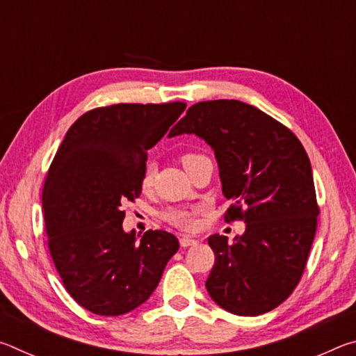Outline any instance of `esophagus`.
<instances>
[{
  "label": "esophagus",
  "mask_w": 356,
  "mask_h": 356,
  "mask_svg": "<svg viewBox=\"0 0 356 356\" xmlns=\"http://www.w3.org/2000/svg\"><path fill=\"white\" fill-rule=\"evenodd\" d=\"M191 245H196V240L191 238V237H182L180 238V246L182 248H186V246H191Z\"/></svg>",
  "instance_id": "esophagus-1"
}]
</instances>
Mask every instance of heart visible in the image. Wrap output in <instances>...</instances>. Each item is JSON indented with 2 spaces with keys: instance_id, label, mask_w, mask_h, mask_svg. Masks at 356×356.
Masks as SVG:
<instances>
[{
  "instance_id": "b5f03b06",
  "label": "heart",
  "mask_w": 356,
  "mask_h": 356,
  "mask_svg": "<svg viewBox=\"0 0 356 356\" xmlns=\"http://www.w3.org/2000/svg\"><path fill=\"white\" fill-rule=\"evenodd\" d=\"M201 159H206V156L201 154H195V152L184 154L182 165L186 170V168H190L193 163H196V161ZM152 180H154V165L147 163L146 168H144L141 184H143V186H149L150 184H152ZM197 213H200V210H196V209H191V210L190 209H170L163 213V218L170 222V225L182 229V231H195V229L197 227Z\"/></svg>"
}]
</instances>
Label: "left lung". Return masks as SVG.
Returning a JSON list of instances; mask_svg holds the SVG:
<instances>
[{
  "mask_svg": "<svg viewBox=\"0 0 356 356\" xmlns=\"http://www.w3.org/2000/svg\"><path fill=\"white\" fill-rule=\"evenodd\" d=\"M195 134L213 149L227 222H246L243 236L209 237L215 264L206 281L216 305L237 316L280 306L301 280L321 213L309 156L286 125L240 100L188 108L171 136Z\"/></svg>",
  "mask_w": 356,
  "mask_h": 356,
  "instance_id": "obj_1",
  "label": "left lung"
}]
</instances>
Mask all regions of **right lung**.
<instances>
[{
	"instance_id": "1",
	"label": "right lung",
	"mask_w": 356,
	"mask_h": 356,
	"mask_svg": "<svg viewBox=\"0 0 356 356\" xmlns=\"http://www.w3.org/2000/svg\"><path fill=\"white\" fill-rule=\"evenodd\" d=\"M186 108L118 104L78 118L53 159L42 191L48 250L64 287L97 316L143 305L179 240L166 231L124 232L122 206L141 195L147 150Z\"/></svg>"
}]
</instances>
